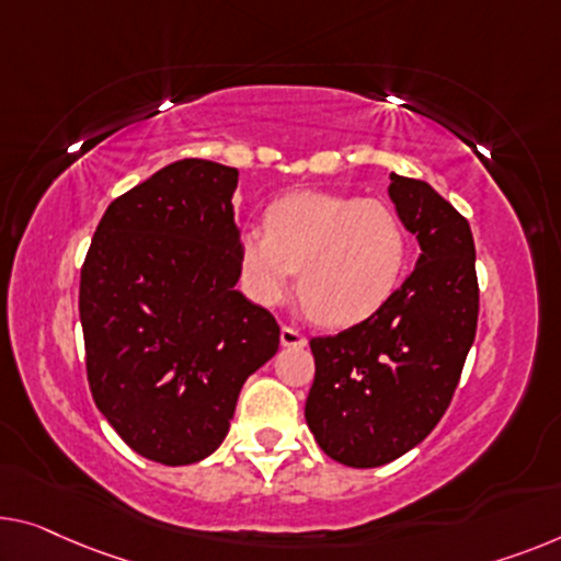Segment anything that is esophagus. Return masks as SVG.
I'll return each mask as SVG.
<instances>
[{
	"mask_svg": "<svg viewBox=\"0 0 561 561\" xmlns=\"http://www.w3.org/2000/svg\"><path fill=\"white\" fill-rule=\"evenodd\" d=\"M279 337H282V345L284 347H291V350H299V347L307 345L305 334L299 332V330H295V328H282Z\"/></svg>",
	"mask_w": 561,
	"mask_h": 561,
	"instance_id": "obj_1",
	"label": "esophagus"
}]
</instances>
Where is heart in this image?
Listing matches in <instances>:
<instances>
[{"label": "heart", "mask_w": 561, "mask_h": 561, "mask_svg": "<svg viewBox=\"0 0 561 561\" xmlns=\"http://www.w3.org/2000/svg\"><path fill=\"white\" fill-rule=\"evenodd\" d=\"M264 224L239 239L241 279L259 305H279L299 272L305 312L322 328H353L380 312L405 277L411 239L382 201L302 191L274 201Z\"/></svg>", "instance_id": "obj_1"}]
</instances>
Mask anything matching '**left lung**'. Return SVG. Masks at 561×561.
I'll return each instance as SVG.
<instances>
[{"mask_svg": "<svg viewBox=\"0 0 561 561\" xmlns=\"http://www.w3.org/2000/svg\"><path fill=\"white\" fill-rule=\"evenodd\" d=\"M388 194L421 244L411 277L370 320L312 337L305 417L337 463L396 461L436 428L479 322L471 227L428 183L390 173Z\"/></svg>", "mask_w": 561, "mask_h": 561, "instance_id": "obj_1", "label": "left lung"}]
</instances>
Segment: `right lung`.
I'll return each mask as SVG.
<instances>
[{
	"label": "right lung",
	"instance_id": "add662e5",
	"mask_svg": "<svg viewBox=\"0 0 561 561\" xmlns=\"http://www.w3.org/2000/svg\"><path fill=\"white\" fill-rule=\"evenodd\" d=\"M239 171L183 158L107 206L80 270L98 411L148 461L186 466L229 433L279 324L237 289Z\"/></svg>",
	"mask_w": 561,
	"mask_h": 561
}]
</instances>
